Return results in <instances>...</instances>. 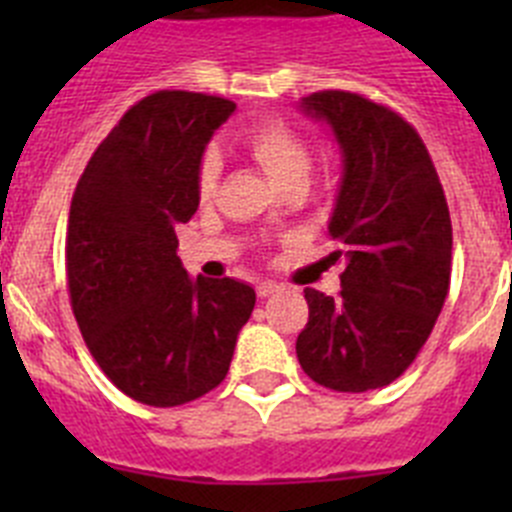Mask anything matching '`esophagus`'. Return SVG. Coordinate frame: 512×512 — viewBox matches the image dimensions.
<instances>
[{"label":"esophagus","mask_w":512,"mask_h":512,"mask_svg":"<svg viewBox=\"0 0 512 512\" xmlns=\"http://www.w3.org/2000/svg\"><path fill=\"white\" fill-rule=\"evenodd\" d=\"M279 289H282V284H277V282H259V284H256V295L271 297L274 292H279Z\"/></svg>","instance_id":"34e87169"}]
</instances>
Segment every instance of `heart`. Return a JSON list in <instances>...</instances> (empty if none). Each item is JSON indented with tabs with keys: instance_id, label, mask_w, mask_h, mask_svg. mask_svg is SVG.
<instances>
[{
	"instance_id": "b5f03b06",
	"label": "heart",
	"mask_w": 512,
	"mask_h": 512,
	"mask_svg": "<svg viewBox=\"0 0 512 512\" xmlns=\"http://www.w3.org/2000/svg\"><path fill=\"white\" fill-rule=\"evenodd\" d=\"M248 151L279 189L307 187L312 171V151L307 140L292 128L282 122H269L264 128L253 130L248 138ZM220 174H223L220 153L210 148L202 156L200 171H197V192L202 200L215 197L220 187Z\"/></svg>"
}]
</instances>
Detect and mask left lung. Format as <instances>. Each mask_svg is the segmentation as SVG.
<instances>
[{"mask_svg":"<svg viewBox=\"0 0 512 512\" xmlns=\"http://www.w3.org/2000/svg\"><path fill=\"white\" fill-rule=\"evenodd\" d=\"M330 125L343 176L328 233L341 295L307 287L297 359L312 382L369 392L395 382L431 336L451 282V217L428 148L410 122L354 92L302 97Z\"/></svg>","mask_w":512,"mask_h":512,"instance_id":"obj_1","label":"left lung"}]
</instances>
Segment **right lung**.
Wrapping results in <instances>:
<instances>
[{
  "mask_svg": "<svg viewBox=\"0 0 512 512\" xmlns=\"http://www.w3.org/2000/svg\"><path fill=\"white\" fill-rule=\"evenodd\" d=\"M235 104L156 92L99 143L76 184L66 233L71 307L117 390L176 408L223 382L256 305L235 279H189L174 228L200 205L202 153Z\"/></svg>",
  "mask_w": 512,
  "mask_h": 512,
  "instance_id": "add662e5",
  "label": "right lung"
}]
</instances>
